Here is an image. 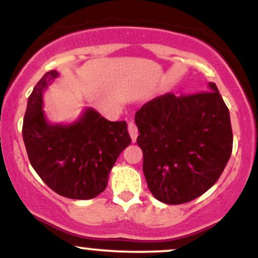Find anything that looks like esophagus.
<instances>
[{"label": "esophagus", "instance_id": "34e87169", "mask_svg": "<svg viewBox=\"0 0 258 258\" xmlns=\"http://www.w3.org/2000/svg\"><path fill=\"white\" fill-rule=\"evenodd\" d=\"M128 132L130 134V138H132V140H133V142H135L136 139H138L139 132H138V126L135 125V123L133 122V120L128 123Z\"/></svg>", "mask_w": 258, "mask_h": 258}]
</instances>
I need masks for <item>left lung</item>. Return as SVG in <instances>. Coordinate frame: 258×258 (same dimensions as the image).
I'll list each match as a JSON object with an SVG mask.
<instances>
[{"instance_id": "8db88e82", "label": "left lung", "mask_w": 258, "mask_h": 258, "mask_svg": "<svg viewBox=\"0 0 258 258\" xmlns=\"http://www.w3.org/2000/svg\"><path fill=\"white\" fill-rule=\"evenodd\" d=\"M207 91L163 94L135 113L148 189L166 205L190 202L205 194L231 157L230 111L214 82Z\"/></svg>"}]
</instances>
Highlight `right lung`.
Segmentation results:
<instances>
[{
  "mask_svg": "<svg viewBox=\"0 0 258 258\" xmlns=\"http://www.w3.org/2000/svg\"><path fill=\"white\" fill-rule=\"evenodd\" d=\"M47 72L27 100L22 138L32 167L58 195L90 200L103 192L117 158L132 142L126 122H110L92 107L71 124H53L43 110V92L58 78Z\"/></svg>",
  "mask_w": 258,
  "mask_h": 258,
  "instance_id": "right-lung-1",
  "label": "right lung"
}]
</instances>
